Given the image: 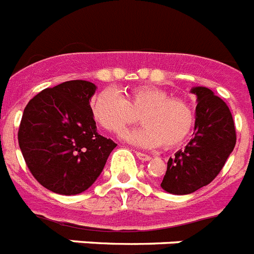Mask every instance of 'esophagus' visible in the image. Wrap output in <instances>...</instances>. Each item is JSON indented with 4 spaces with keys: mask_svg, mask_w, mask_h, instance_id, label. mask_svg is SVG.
Instances as JSON below:
<instances>
[{
    "mask_svg": "<svg viewBox=\"0 0 254 254\" xmlns=\"http://www.w3.org/2000/svg\"><path fill=\"white\" fill-rule=\"evenodd\" d=\"M136 155H137L138 159L142 160V162H148V160H151L150 155H148V154L141 153V151H136Z\"/></svg>",
    "mask_w": 254,
    "mask_h": 254,
    "instance_id": "esophagus-1",
    "label": "esophagus"
}]
</instances>
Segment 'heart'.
<instances>
[{"label":"heart","mask_w":254,"mask_h":254,"mask_svg":"<svg viewBox=\"0 0 254 254\" xmlns=\"http://www.w3.org/2000/svg\"><path fill=\"white\" fill-rule=\"evenodd\" d=\"M91 113L106 131L121 135L128 126L144 123L125 138L142 148H175L189 137L195 125V112L184 99L171 97L157 86H138L126 91V97L108 88L91 101Z\"/></svg>","instance_id":"heart-1"}]
</instances>
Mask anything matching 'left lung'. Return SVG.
<instances>
[{"label": "left lung", "mask_w": 254, "mask_h": 254, "mask_svg": "<svg viewBox=\"0 0 254 254\" xmlns=\"http://www.w3.org/2000/svg\"><path fill=\"white\" fill-rule=\"evenodd\" d=\"M198 97L194 137L167 163L162 189L176 195L196 191L212 183L236 144L234 119L229 106L209 88L194 87Z\"/></svg>", "instance_id": "obj_1"}]
</instances>
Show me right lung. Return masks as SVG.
<instances>
[{
  "mask_svg": "<svg viewBox=\"0 0 254 254\" xmlns=\"http://www.w3.org/2000/svg\"><path fill=\"white\" fill-rule=\"evenodd\" d=\"M96 86L68 81L45 88L27 104L18 140L34 179L62 195L87 190L117 144L96 131L90 100Z\"/></svg>",
  "mask_w": 254,
  "mask_h": 254,
  "instance_id": "right-lung-1",
  "label": "right lung"
}]
</instances>
